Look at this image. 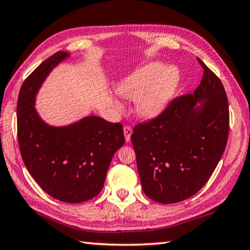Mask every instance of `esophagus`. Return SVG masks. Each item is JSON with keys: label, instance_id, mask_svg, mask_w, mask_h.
I'll use <instances>...</instances> for the list:
<instances>
[{"label": "esophagus", "instance_id": "34e87169", "mask_svg": "<svg viewBox=\"0 0 250 250\" xmlns=\"http://www.w3.org/2000/svg\"><path fill=\"white\" fill-rule=\"evenodd\" d=\"M133 133V129L131 126H124V135H125V140L129 142V140H131V135Z\"/></svg>", "mask_w": 250, "mask_h": 250}]
</instances>
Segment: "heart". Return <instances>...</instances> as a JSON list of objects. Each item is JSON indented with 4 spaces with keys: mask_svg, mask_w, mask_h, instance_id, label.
<instances>
[{
    "mask_svg": "<svg viewBox=\"0 0 250 250\" xmlns=\"http://www.w3.org/2000/svg\"><path fill=\"white\" fill-rule=\"evenodd\" d=\"M179 73L173 66L149 63L137 68L119 83L117 92L123 98L135 100V111L142 118H154L162 113L176 91ZM122 109L119 103H115Z\"/></svg>",
    "mask_w": 250,
    "mask_h": 250,
    "instance_id": "b5f03b06",
    "label": "heart"
}]
</instances>
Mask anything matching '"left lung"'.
I'll list each match as a JSON object with an SVG mask.
<instances>
[{"instance_id":"8db88e82","label":"left lung","mask_w":250,"mask_h":250,"mask_svg":"<svg viewBox=\"0 0 250 250\" xmlns=\"http://www.w3.org/2000/svg\"><path fill=\"white\" fill-rule=\"evenodd\" d=\"M197 61L204 74L193 95L173 99L158 117L135 125L131 136L143 191L162 204L178 203L196 194L227 146L226 90L221 80Z\"/></svg>"}]
</instances>
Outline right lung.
<instances>
[{
  "label": "right lung",
  "mask_w": 250,
  "mask_h": 250,
  "mask_svg": "<svg viewBox=\"0 0 250 250\" xmlns=\"http://www.w3.org/2000/svg\"><path fill=\"white\" fill-rule=\"evenodd\" d=\"M70 54L57 52L44 61L21 85L17 104L21 157L36 183L66 203H81L103 189L107 170L125 143L121 123L86 116L67 126H50L35 108L36 96L52 70Z\"/></svg>",
  "instance_id": "right-lung-1"
}]
</instances>
